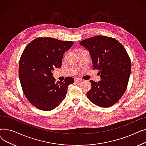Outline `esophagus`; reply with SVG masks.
Wrapping results in <instances>:
<instances>
[{
  "label": "esophagus",
  "mask_w": 146,
  "mask_h": 146,
  "mask_svg": "<svg viewBox=\"0 0 146 146\" xmlns=\"http://www.w3.org/2000/svg\"><path fill=\"white\" fill-rule=\"evenodd\" d=\"M83 80L81 79H79V78H75L74 79V82L76 83H79L80 82H82Z\"/></svg>",
  "instance_id": "1"
}]
</instances>
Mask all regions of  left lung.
<instances>
[{
	"label": "left lung",
	"mask_w": 146,
	"mask_h": 146,
	"mask_svg": "<svg viewBox=\"0 0 146 146\" xmlns=\"http://www.w3.org/2000/svg\"><path fill=\"white\" fill-rule=\"evenodd\" d=\"M80 44L86 48L92 60L93 69L99 70L101 80H90L92 88L86 95L90 102L102 108L117 103L125 93L131 73V60L118 40L96 35Z\"/></svg>",
	"instance_id": "8db88e82"
}]
</instances>
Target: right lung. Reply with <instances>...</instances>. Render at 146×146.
<instances>
[{
  "mask_svg": "<svg viewBox=\"0 0 146 146\" xmlns=\"http://www.w3.org/2000/svg\"><path fill=\"white\" fill-rule=\"evenodd\" d=\"M50 37L35 38L28 44L19 60V77L22 90L29 102L38 109L48 111L65 99L74 79L67 77L56 82L52 72L60 68L64 52L73 44Z\"/></svg>",
  "mask_w": 146,
  "mask_h": 146,
  "instance_id": "obj_1",
  "label": "right lung"
}]
</instances>
